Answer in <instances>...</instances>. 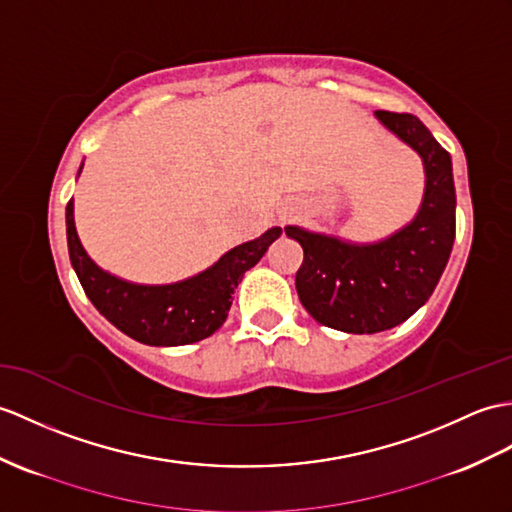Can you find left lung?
<instances>
[{
    "instance_id": "obj_1",
    "label": "left lung",
    "mask_w": 512,
    "mask_h": 512,
    "mask_svg": "<svg viewBox=\"0 0 512 512\" xmlns=\"http://www.w3.org/2000/svg\"><path fill=\"white\" fill-rule=\"evenodd\" d=\"M377 120L421 154L423 205L406 229L368 246L296 227L285 235L303 246L296 292L320 325L347 334H377L408 320L430 299L456 237V189L449 152L419 117L377 111Z\"/></svg>"
}]
</instances>
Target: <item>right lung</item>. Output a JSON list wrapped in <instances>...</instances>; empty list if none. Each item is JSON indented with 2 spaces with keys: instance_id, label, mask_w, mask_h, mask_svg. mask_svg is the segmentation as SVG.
Segmentation results:
<instances>
[{
  "instance_id": "right-lung-1",
  "label": "right lung",
  "mask_w": 512,
  "mask_h": 512,
  "mask_svg": "<svg viewBox=\"0 0 512 512\" xmlns=\"http://www.w3.org/2000/svg\"><path fill=\"white\" fill-rule=\"evenodd\" d=\"M67 246L82 290L109 323L137 342L176 347L209 338L227 320L231 294L244 272L281 235L272 227L253 242L235 246L216 266L172 285H135L106 275L82 248L74 227V200L67 202Z\"/></svg>"
}]
</instances>
